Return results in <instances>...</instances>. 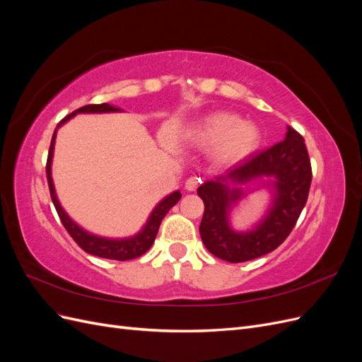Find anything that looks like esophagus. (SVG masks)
Instances as JSON below:
<instances>
[{
	"label": "esophagus",
	"mask_w": 362,
	"mask_h": 362,
	"mask_svg": "<svg viewBox=\"0 0 362 362\" xmlns=\"http://www.w3.org/2000/svg\"><path fill=\"white\" fill-rule=\"evenodd\" d=\"M201 184V178H196V177H190L187 181H185V189L189 192H194L198 189V185Z\"/></svg>",
	"instance_id": "1"
}]
</instances>
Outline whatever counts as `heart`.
<instances>
[{
    "label": "heart",
    "instance_id": "1",
    "mask_svg": "<svg viewBox=\"0 0 362 362\" xmlns=\"http://www.w3.org/2000/svg\"><path fill=\"white\" fill-rule=\"evenodd\" d=\"M259 129L243 122L237 115L216 113L205 120L199 131V141L205 146H214V158L229 164L245 158L259 144Z\"/></svg>",
    "mask_w": 362,
    "mask_h": 362
}]
</instances>
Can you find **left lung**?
I'll list each match as a JSON object with an SVG mask.
<instances>
[{
  "mask_svg": "<svg viewBox=\"0 0 362 362\" xmlns=\"http://www.w3.org/2000/svg\"><path fill=\"white\" fill-rule=\"evenodd\" d=\"M262 176L274 178V204L263 221L247 233L233 232L227 222L230 206L243 195L230 189ZM313 180L311 161L303 137L288 127L286 139L257 154H252L226 173L204 182L198 189L205 210L199 233L202 243L217 258L245 262L275 250L284 243L308 199Z\"/></svg>",
  "mask_w": 362,
  "mask_h": 362,
  "instance_id": "obj_1",
  "label": "left lung"
}]
</instances>
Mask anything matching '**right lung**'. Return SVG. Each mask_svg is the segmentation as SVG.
<instances>
[{"label":"right lung","instance_id":"add662e5","mask_svg":"<svg viewBox=\"0 0 362 362\" xmlns=\"http://www.w3.org/2000/svg\"><path fill=\"white\" fill-rule=\"evenodd\" d=\"M110 112H120V108L108 105L105 103L84 105V107L78 108V110H75L71 115H68L66 117H63L60 120V124L57 125V128L60 125H63L64 122H68V120L72 116H75L76 113H110ZM57 128H56V131H54L52 139H51V145H49L48 160H47V180H48V187H49L52 204H54V206H56L57 214L60 217L64 229H66L69 235L75 240V243L78 245L84 252H87V254H90V255H95V257L116 259V261H127V259H134L137 257H141L144 254H146L149 247L152 246V243H154L161 221L164 218V216L169 213L170 208L181 199V193L173 192L172 194L166 196V198H164L154 208V211L151 213L144 229H141L137 235L131 237V238L113 240V238L98 237V235H93L90 233L84 231V229L76 225L72 218L66 214V211L63 210L59 199H57V196H56V190H54V184H52V178H51V161H52V154H54V144H56Z\"/></svg>","mask_w":362,"mask_h":362}]
</instances>
